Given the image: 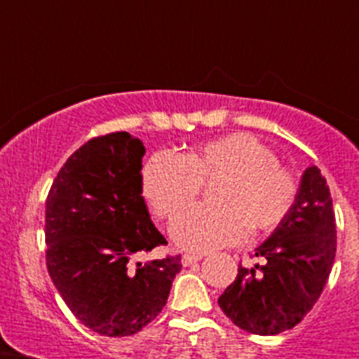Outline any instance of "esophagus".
I'll return each mask as SVG.
<instances>
[{"label": "esophagus", "instance_id": "1", "mask_svg": "<svg viewBox=\"0 0 359 359\" xmlns=\"http://www.w3.org/2000/svg\"><path fill=\"white\" fill-rule=\"evenodd\" d=\"M198 261H201V255H183L182 257V264L183 266H192Z\"/></svg>", "mask_w": 359, "mask_h": 359}]
</instances>
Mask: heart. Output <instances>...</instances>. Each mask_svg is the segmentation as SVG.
Masks as SVG:
<instances>
[{"label": "heart", "mask_w": 359, "mask_h": 359, "mask_svg": "<svg viewBox=\"0 0 359 359\" xmlns=\"http://www.w3.org/2000/svg\"><path fill=\"white\" fill-rule=\"evenodd\" d=\"M215 181L208 208L181 212L201 184ZM142 196L161 219H172L174 243L192 253L230 246L269 233L284 223L297 201V180L275 152L248 133H231L183 156L158 151L142 167Z\"/></svg>", "instance_id": "1"}]
</instances>
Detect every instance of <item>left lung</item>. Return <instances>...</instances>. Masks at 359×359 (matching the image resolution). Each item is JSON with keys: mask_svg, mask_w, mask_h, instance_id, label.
<instances>
[{"mask_svg": "<svg viewBox=\"0 0 359 359\" xmlns=\"http://www.w3.org/2000/svg\"><path fill=\"white\" fill-rule=\"evenodd\" d=\"M336 223L329 185L318 167L302 174L297 201L284 223L255 248L264 264L239 266L219 297L224 315L252 334L293 329L313 309L331 273Z\"/></svg>", "mask_w": 359, "mask_h": 359, "instance_id": "1", "label": "left lung"}]
</instances>
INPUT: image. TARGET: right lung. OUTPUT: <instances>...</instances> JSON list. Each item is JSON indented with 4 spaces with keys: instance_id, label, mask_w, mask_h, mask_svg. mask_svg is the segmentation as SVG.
I'll return each instance as SVG.
<instances>
[{
    "instance_id": "1",
    "label": "right lung",
    "mask_w": 359,
    "mask_h": 359,
    "mask_svg": "<svg viewBox=\"0 0 359 359\" xmlns=\"http://www.w3.org/2000/svg\"><path fill=\"white\" fill-rule=\"evenodd\" d=\"M145 147L129 133L86 142L62 165L46 198V268L86 327L131 336L167 304L182 257L135 262L165 244L142 196Z\"/></svg>"
}]
</instances>
